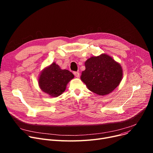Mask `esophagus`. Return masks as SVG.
<instances>
[{
	"mask_svg": "<svg viewBox=\"0 0 153 153\" xmlns=\"http://www.w3.org/2000/svg\"><path fill=\"white\" fill-rule=\"evenodd\" d=\"M73 74H74V76H75L76 77H79V72H74Z\"/></svg>",
	"mask_w": 153,
	"mask_h": 153,
	"instance_id": "1",
	"label": "esophagus"
}]
</instances>
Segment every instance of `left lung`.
Segmentation results:
<instances>
[{"instance_id": "1", "label": "left lung", "mask_w": 153, "mask_h": 153, "mask_svg": "<svg viewBox=\"0 0 153 153\" xmlns=\"http://www.w3.org/2000/svg\"><path fill=\"white\" fill-rule=\"evenodd\" d=\"M85 66L81 81L88 89L97 95H105L111 92L122 79L121 65L108 54L91 57L85 62Z\"/></svg>"}]
</instances>
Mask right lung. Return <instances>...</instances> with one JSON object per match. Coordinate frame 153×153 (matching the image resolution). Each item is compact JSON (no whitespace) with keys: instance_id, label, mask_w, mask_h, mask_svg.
I'll return each instance as SVG.
<instances>
[{"instance_id":"add662e5","label":"right lung","mask_w":153,"mask_h":153,"mask_svg":"<svg viewBox=\"0 0 153 153\" xmlns=\"http://www.w3.org/2000/svg\"><path fill=\"white\" fill-rule=\"evenodd\" d=\"M74 77L71 72L61 69L58 64L53 62L41 72L38 84L42 91L50 97H56L65 91L67 84Z\"/></svg>"}]
</instances>
